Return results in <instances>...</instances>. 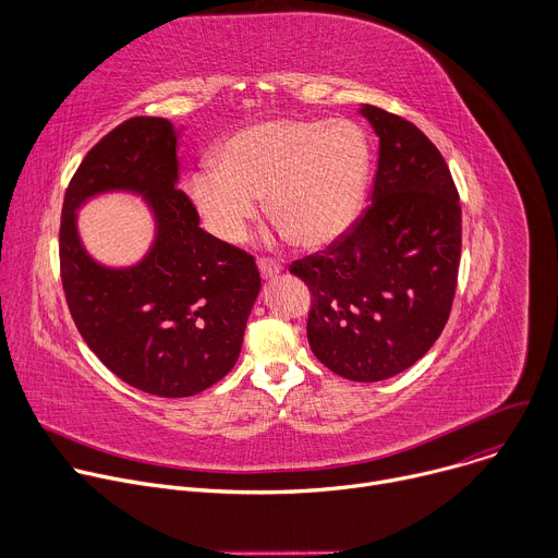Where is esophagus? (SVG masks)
<instances>
[{
    "instance_id": "obj_1",
    "label": "esophagus",
    "mask_w": 558,
    "mask_h": 558,
    "mask_svg": "<svg viewBox=\"0 0 558 558\" xmlns=\"http://www.w3.org/2000/svg\"><path fill=\"white\" fill-rule=\"evenodd\" d=\"M258 269H260L263 278H274V276L280 274L282 267L276 260H271V258H258Z\"/></svg>"
}]
</instances>
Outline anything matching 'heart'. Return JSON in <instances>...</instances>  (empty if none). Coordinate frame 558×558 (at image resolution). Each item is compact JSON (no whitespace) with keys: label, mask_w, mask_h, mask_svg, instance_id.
Masks as SVG:
<instances>
[{"label":"heart","mask_w":558,"mask_h":558,"mask_svg":"<svg viewBox=\"0 0 558 558\" xmlns=\"http://www.w3.org/2000/svg\"><path fill=\"white\" fill-rule=\"evenodd\" d=\"M368 177V143L349 119H271L231 134L216 166L185 185L205 229L235 243L256 216V196L300 247H327L351 227Z\"/></svg>","instance_id":"heart-1"}]
</instances>
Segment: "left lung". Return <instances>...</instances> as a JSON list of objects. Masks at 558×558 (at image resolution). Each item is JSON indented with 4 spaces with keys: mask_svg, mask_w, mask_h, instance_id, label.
Returning <instances> with one entry per match:
<instances>
[{
    "mask_svg": "<svg viewBox=\"0 0 558 558\" xmlns=\"http://www.w3.org/2000/svg\"><path fill=\"white\" fill-rule=\"evenodd\" d=\"M360 112L379 136L371 205L289 271L313 295V355L347 379L379 381L424 357L448 323L461 205L444 156L417 125L368 104Z\"/></svg>",
    "mask_w": 558,
    "mask_h": 558,
    "instance_id": "left-lung-1",
    "label": "left lung"
}]
</instances>
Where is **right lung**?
<instances>
[{
	"label": "right lung",
	"mask_w": 558,
	"mask_h": 558,
	"mask_svg": "<svg viewBox=\"0 0 558 558\" xmlns=\"http://www.w3.org/2000/svg\"><path fill=\"white\" fill-rule=\"evenodd\" d=\"M179 134L161 117L108 132L76 168L59 229L61 282L78 333L117 377L158 397L196 395L233 368L260 291L254 256L203 231L177 187ZM104 191L141 193L155 214L150 252L125 270L93 262L75 233V209Z\"/></svg>",
	"instance_id": "add662e5"
}]
</instances>
